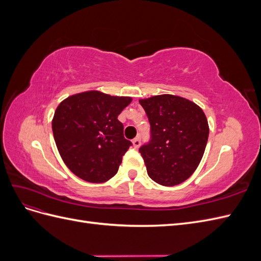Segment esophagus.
I'll return each mask as SVG.
<instances>
[{"mask_svg": "<svg viewBox=\"0 0 261 261\" xmlns=\"http://www.w3.org/2000/svg\"><path fill=\"white\" fill-rule=\"evenodd\" d=\"M140 144H141V141H140V137H137V138H135V139L133 140V145H134V147H135V148H139Z\"/></svg>", "mask_w": 261, "mask_h": 261, "instance_id": "34e87169", "label": "esophagus"}]
</instances>
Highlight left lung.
Here are the masks:
<instances>
[{
	"label": "left lung",
	"instance_id": "8db88e82",
	"mask_svg": "<svg viewBox=\"0 0 261 261\" xmlns=\"http://www.w3.org/2000/svg\"><path fill=\"white\" fill-rule=\"evenodd\" d=\"M139 103L150 123V139L139 148L149 177L163 186L183 183L198 167L206 149V115L194 102L172 94Z\"/></svg>",
	"mask_w": 261,
	"mask_h": 261
}]
</instances>
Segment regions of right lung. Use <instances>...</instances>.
<instances>
[{
	"instance_id": "add662e5",
	"label": "right lung",
	"mask_w": 261,
	"mask_h": 261,
	"mask_svg": "<svg viewBox=\"0 0 261 261\" xmlns=\"http://www.w3.org/2000/svg\"><path fill=\"white\" fill-rule=\"evenodd\" d=\"M128 97L87 91L62 101L52 130L63 161L75 175L90 183L113 177L133 145L124 137L117 116L130 103Z\"/></svg>"
}]
</instances>
